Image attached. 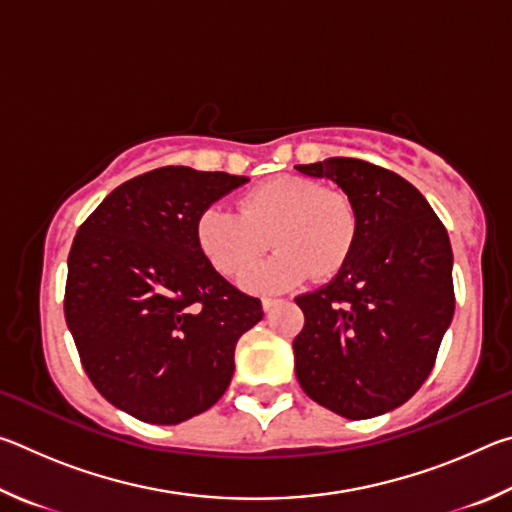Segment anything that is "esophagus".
<instances>
[{
	"label": "esophagus",
	"mask_w": 512,
	"mask_h": 512,
	"mask_svg": "<svg viewBox=\"0 0 512 512\" xmlns=\"http://www.w3.org/2000/svg\"><path fill=\"white\" fill-rule=\"evenodd\" d=\"M277 302H280V300L268 296V298H262V307H264V311H271L277 305Z\"/></svg>",
	"instance_id": "obj_1"
}]
</instances>
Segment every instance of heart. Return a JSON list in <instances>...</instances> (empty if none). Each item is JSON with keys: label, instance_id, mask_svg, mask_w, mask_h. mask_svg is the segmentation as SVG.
<instances>
[{"label": "heart", "instance_id": "1", "mask_svg": "<svg viewBox=\"0 0 512 512\" xmlns=\"http://www.w3.org/2000/svg\"><path fill=\"white\" fill-rule=\"evenodd\" d=\"M239 212L207 205L198 214L196 244L216 271L239 275L271 244V257L250 268L241 284L250 291L298 287L316 271L332 277L348 264L359 239V212L341 189L305 176H277L248 189Z\"/></svg>", "mask_w": 512, "mask_h": 512}]
</instances>
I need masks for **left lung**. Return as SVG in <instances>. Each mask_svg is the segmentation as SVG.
Listing matches in <instances>:
<instances>
[{
    "instance_id": "left-lung-1",
    "label": "left lung",
    "mask_w": 512,
    "mask_h": 512,
    "mask_svg": "<svg viewBox=\"0 0 512 512\" xmlns=\"http://www.w3.org/2000/svg\"><path fill=\"white\" fill-rule=\"evenodd\" d=\"M329 178L359 212V239L339 275L296 302L293 341L302 391L350 420L411 400L436 363L454 316L452 246L443 221L409 180L357 158L298 164Z\"/></svg>"
}]
</instances>
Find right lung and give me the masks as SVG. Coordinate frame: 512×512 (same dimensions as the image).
I'll list each match as a JSON object with an SVG mask.
<instances>
[{
    "instance_id": "obj_1",
    "label": "right lung",
    "mask_w": 512,
    "mask_h": 512,
    "mask_svg": "<svg viewBox=\"0 0 512 512\" xmlns=\"http://www.w3.org/2000/svg\"><path fill=\"white\" fill-rule=\"evenodd\" d=\"M246 176L160 167L110 192L67 257L65 320L94 388L151 424H178L228 391L239 336L262 302L196 244L207 205Z\"/></svg>"
}]
</instances>
